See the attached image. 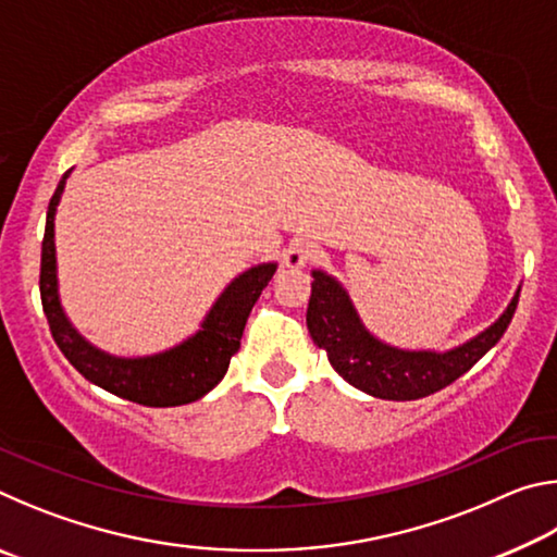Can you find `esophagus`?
Instances as JSON below:
<instances>
[{"mask_svg":"<svg viewBox=\"0 0 557 557\" xmlns=\"http://www.w3.org/2000/svg\"><path fill=\"white\" fill-rule=\"evenodd\" d=\"M312 258H314V248L307 240H292L285 248V252H282V262L295 270L305 268Z\"/></svg>","mask_w":557,"mask_h":557,"instance_id":"1","label":"esophagus"}]
</instances>
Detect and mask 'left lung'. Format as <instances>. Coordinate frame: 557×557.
I'll return each mask as SVG.
<instances>
[{"instance_id": "8db88e82", "label": "left lung", "mask_w": 557, "mask_h": 557, "mask_svg": "<svg viewBox=\"0 0 557 557\" xmlns=\"http://www.w3.org/2000/svg\"><path fill=\"white\" fill-rule=\"evenodd\" d=\"M312 277V297L307 307L312 342L324 348L329 363L346 383L381 400H418L455 383L498 344L511 324L521 295L518 287L506 312L469 342L449 351H408L381 342L363 326L342 282L324 270H314Z\"/></svg>"}]
</instances>
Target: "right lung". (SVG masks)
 Masks as SVG:
<instances>
[{"mask_svg": "<svg viewBox=\"0 0 557 557\" xmlns=\"http://www.w3.org/2000/svg\"><path fill=\"white\" fill-rule=\"evenodd\" d=\"M71 169L55 186L51 196L49 213H46V233L41 243V305L49 319L51 336L63 356L83 379L100 385L102 391L120 398L147 405V408H174L203 398L223 381L228 371L231 356L240 348V336L250 309L256 305L262 289L268 287L277 270V262H262L243 275L235 277L228 287L215 299L211 312L206 314L201 329L188 336L169 351L139 358H122L100 351L98 346L86 342L75 326L69 322L61 297H59V275H55V243H53V221L55 206L61 201L65 178Z\"/></svg>", "mask_w": 557, "mask_h": 557, "instance_id": "right-lung-1", "label": "right lung"}]
</instances>
